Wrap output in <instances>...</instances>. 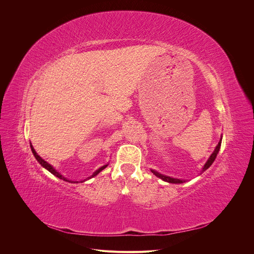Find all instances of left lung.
I'll return each mask as SVG.
<instances>
[{
    "instance_id": "obj_1",
    "label": "left lung",
    "mask_w": 254,
    "mask_h": 254,
    "mask_svg": "<svg viewBox=\"0 0 254 254\" xmlns=\"http://www.w3.org/2000/svg\"><path fill=\"white\" fill-rule=\"evenodd\" d=\"M221 140H222V138L219 140V142H218V144H217V147H216L215 151L212 153V155L210 156V158L208 159V161H207L206 164L204 165L203 172L206 171V170L213 164V162L215 161V159H216V157H217V154H218V152H219V150H220V147H221ZM152 173L155 174L158 178H161L163 181H166V182H169V183L180 184V183L185 182V181H182V180H180V179H175V178H171V177H168V176H164V175H162V174H160V173H158V172H156V171H153V170H152Z\"/></svg>"
}]
</instances>
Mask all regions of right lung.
<instances>
[{"instance_id":"add662e5","label":"right lung","mask_w":254,"mask_h":254,"mask_svg":"<svg viewBox=\"0 0 254 254\" xmlns=\"http://www.w3.org/2000/svg\"><path fill=\"white\" fill-rule=\"evenodd\" d=\"M31 150H32V153L34 154V157L36 158V160H37L39 163H40V165L42 166V167H44L46 170H48L51 174H53L54 176H56V177H58L59 179H61V180H63V181H66V182H70V183H73V182H71V181H69V180H67L65 177H63L61 174H59L57 171H55L54 170V168L50 165V164H48L47 162H45L43 159H41L40 158V156H38V154L35 152V150H34V148L31 146ZM107 167V165H104V166H102L101 168H99L98 170H96L92 175H91V177H89V178H92V177H94V176H96L99 172H101L103 169H105ZM89 178H87V179H89ZM74 183H78V182H74Z\"/></svg>"}]
</instances>
